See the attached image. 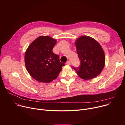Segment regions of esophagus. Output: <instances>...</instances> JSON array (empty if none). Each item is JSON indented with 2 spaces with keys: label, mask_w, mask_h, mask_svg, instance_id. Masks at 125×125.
<instances>
[{
  "label": "esophagus",
  "mask_w": 125,
  "mask_h": 125,
  "mask_svg": "<svg viewBox=\"0 0 125 125\" xmlns=\"http://www.w3.org/2000/svg\"><path fill=\"white\" fill-rule=\"evenodd\" d=\"M66 64H67V65H70L71 64V63H70V61H67V62H66Z\"/></svg>",
  "instance_id": "1"
}]
</instances>
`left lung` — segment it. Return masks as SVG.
<instances>
[{"label":"left lung","instance_id":"1","mask_svg":"<svg viewBox=\"0 0 125 125\" xmlns=\"http://www.w3.org/2000/svg\"><path fill=\"white\" fill-rule=\"evenodd\" d=\"M80 66L73 67L77 75L83 80L92 79L102 71L105 63L104 52L95 39L88 36L78 37L75 42Z\"/></svg>","mask_w":125,"mask_h":125}]
</instances>
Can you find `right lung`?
<instances>
[{"label": "right lung", "mask_w": 125, "mask_h": 125, "mask_svg": "<svg viewBox=\"0 0 125 125\" xmlns=\"http://www.w3.org/2000/svg\"><path fill=\"white\" fill-rule=\"evenodd\" d=\"M57 42L49 36L37 37L25 54V64L29 74L35 80L49 83L57 77L64 64L52 51Z\"/></svg>", "instance_id": "obj_1"}]
</instances>
